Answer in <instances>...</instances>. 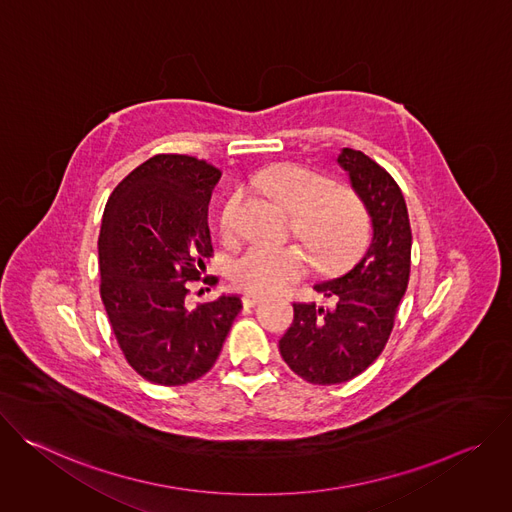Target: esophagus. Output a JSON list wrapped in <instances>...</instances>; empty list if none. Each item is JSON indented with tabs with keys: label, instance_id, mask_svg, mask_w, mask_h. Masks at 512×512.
<instances>
[{
	"label": "esophagus",
	"instance_id": "esophagus-1",
	"mask_svg": "<svg viewBox=\"0 0 512 512\" xmlns=\"http://www.w3.org/2000/svg\"><path fill=\"white\" fill-rule=\"evenodd\" d=\"M261 300H263V296L251 294V291H247V294L243 296V304H245V306H255V304H259Z\"/></svg>",
	"mask_w": 512,
	"mask_h": 512
}]
</instances>
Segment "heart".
I'll return each mask as SVG.
<instances>
[{"mask_svg":"<svg viewBox=\"0 0 512 512\" xmlns=\"http://www.w3.org/2000/svg\"><path fill=\"white\" fill-rule=\"evenodd\" d=\"M253 184L296 214V229L322 265L348 261L369 237V214L348 188H330L322 174L296 164H275L255 174ZM241 192L227 198L221 212V231H237ZM308 257L296 245H249L231 265L233 281L251 294H273L300 281Z\"/></svg>","mask_w":512,"mask_h":512,"instance_id":"obj_1","label":"heart"}]
</instances>
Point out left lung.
I'll list each match as a JSON object with an SVG mask.
<instances>
[{
    "label": "left lung",
    "instance_id": "8db88e82",
    "mask_svg": "<svg viewBox=\"0 0 512 512\" xmlns=\"http://www.w3.org/2000/svg\"><path fill=\"white\" fill-rule=\"evenodd\" d=\"M338 166L371 216L373 237L344 275L314 285L332 306L294 304L279 340L287 367L314 385L354 379L377 360L393 330L411 267V227L397 182L369 156L344 148Z\"/></svg>",
    "mask_w": 512,
    "mask_h": 512
}]
</instances>
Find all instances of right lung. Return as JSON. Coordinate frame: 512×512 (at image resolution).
<instances>
[{"label": "right lung", "mask_w": 512, "mask_h": 512, "mask_svg": "<svg viewBox=\"0 0 512 512\" xmlns=\"http://www.w3.org/2000/svg\"><path fill=\"white\" fill-rule=\"evenodd\" d=\"M218 180L204 160L154 156L119 182L103 212L101 300L127 362L156 385L208 373L243 308L237 294L184 304L212 253L208 202Z\"/></svg>", "instance_id": "right-lung-1"}]
</instances>
